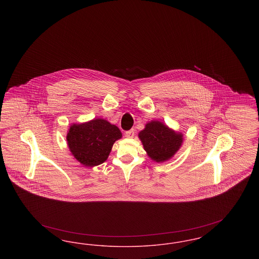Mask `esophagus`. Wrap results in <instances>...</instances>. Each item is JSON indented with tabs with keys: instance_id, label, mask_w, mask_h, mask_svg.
I'll return each mask as SVG.
<instances>
[{
	"instance_id": "1",
	"label": "esophagus",
	"mask_w": 259,
	"mask_h": 259,
	"mask_svg": "<svg viewBox=\"0 0 259 259\" xmlns=\"http://www.w3.org/2000/svg\"><path fill=\"white\" fill-rule=\"evenodd\" d=\"M135 135V130L134 129H131V130H129V131H126L125 132V136L127 137V138H133Z\"/></svg>"
}]
</instances>
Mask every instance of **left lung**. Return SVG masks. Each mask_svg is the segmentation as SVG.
<instances>
[{
    "label": "left lung",
    "mask_w": 259,
    "mask_h": 259,
    "mask_svg": "<svg viewBox=\"0 0 259 259\" xmlns=\"http://www.w3.org/2000/svg\"><path fill=\"white\" fill-rule=\"evenodd\" d=\"M139 137L148 156L156 162L168 160L181 148L183 135L178 134L159 121H151Z\"/></svg>",
    "instance_id": "left-lung-1"
}]
</instances>
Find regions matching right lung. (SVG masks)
I'll return each instance as SVG.
<instances>
[{
  "mask_svg": "<svg viewBox=\"0 0 259 259\" xmlns=\"http://www.w3.org/2000/svg\"><path fill=\"white\" fill-rule=\"evenodd\" d=\"M120 130L105 119H93L70 127L67 141L75 159L88 167L107 160L114 142L121 138Z\"/></svg>",
  "mask_w": 259,
  "mask_h": 259,
  "instance_id": "add662e5",
  "label": "right lung"
}]
</instances>
